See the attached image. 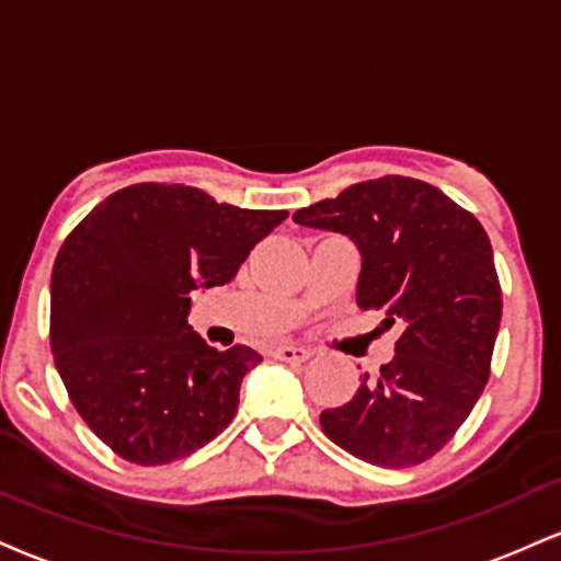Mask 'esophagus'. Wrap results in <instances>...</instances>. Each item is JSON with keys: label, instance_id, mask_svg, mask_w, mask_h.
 Returning <instances> with one entry per match:
<instances>
[{"label": "esophagus", "instance_id": "esophagus-1", "mask_svg": "<svg viewBox=\"0 0 561 561\" xmlns=\"http://www.w3.org/2000/svg\"><path fill=\"white\" fill-rule=\"evenodd\" d=\"M274 357L276 360H287V363H306L310 357V350L300 345H279L274 350Z\"/></svg>", "mask_w": 561, "mask_h": 561}]
</instances>
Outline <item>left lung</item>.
Instances as JSON below:
<instances>
[{"instance_id":"obj_1","label":"left lung","mask_w":561,"mask_h":561,"mask_svg":"<svg viewBox=\"0 0 561 561\" xmlns=\"http://www.w3.org/2000/svg\"><path fill=\"white\" fill-rule=\"evenodd\" d=\"M293 221L353 240L357 306L387 313V327L402 323L379 379L363 374L353 400L323 410V434L379 468L428 460L489 381L502 321L489 234L438 187L400 174L357 182Z\"/></svg>"}]
</instances>
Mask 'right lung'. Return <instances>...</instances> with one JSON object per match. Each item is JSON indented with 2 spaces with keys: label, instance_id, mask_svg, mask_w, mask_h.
I'll use <instances>...</instances> for the list:
<instances>
[{
  "label": "right lung",
  "instance_id": "1",
  "mask_svg": "<svg viewBox=\"0 0 561 561\" xmlns=\"http://www.w3.org/2000/svg\"><path fill=\"white\" fill-rule=\"evenodd\" d=\"M285 219L144 182L110 195L59 248L54 363L80 417L119 457L174 462L229 426L261 355L206 345L187 323L193 293L232 282Z\"/></svg>",
  "mask_w": 561,
  "mask_h": 561
}]
</instances>
